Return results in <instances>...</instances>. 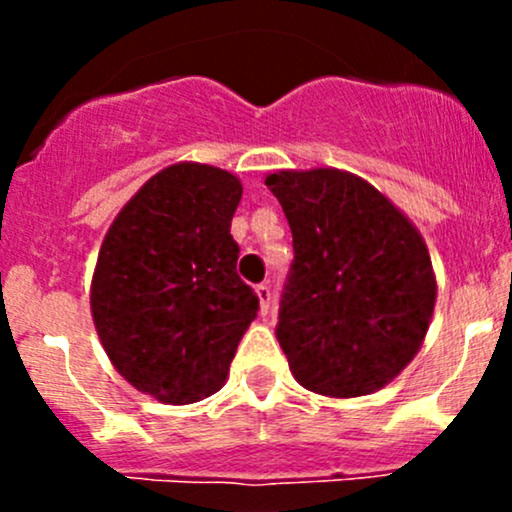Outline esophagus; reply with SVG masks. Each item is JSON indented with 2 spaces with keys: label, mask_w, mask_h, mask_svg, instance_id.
Listing matches in <instances>:
<instances>
[{
  "label": "esophagus",
  "mask_w": 512,
  "mask_h": 512,
  "mask_svg": "<svg viewBox=\"0 0 512 512\" xmlns=\"http://www.w3.org/2000/svg\"><path fill=\"white\" fill-rule=\"evenodd\" d=\"M255 294H257V299H260V312L267 314V309H270V299H272L270 285H265V282H262V285L255 287Z\"/></svg>",
  "instance_id": "34e87169"
}]
</instances>
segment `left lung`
Returning a JSON list of instances; mask_svg holds the SVG:
<instances>
[{
    "label": "left lung",
    "instance_id": "1",
    "mask_svg": "<svg viewBox=\"0 0 512 512\" xmlns=\"http://www.w3.org/2000/svg\"><path fill=\"white\" fill-rule=\"evenodd\" d=\"M292 230L277 342L309 391L352 399L421 349L436 302L426 242L366 180L334 168L265 178Z\"/></svg>",
    "mask_w": 512,
    "mask_h": 512
}]
</instances>
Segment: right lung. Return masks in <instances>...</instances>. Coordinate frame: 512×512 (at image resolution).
<instances>
[{
	"mask_svg": "<svg viewBox=\"0 0 512 512\" xmlns=\"http://www.w3.org/2000/svg\"><path fill=\"white\" fill-rule=\"evenodd\" d=\"M240 198L227 170L170 165L103 237L91 285L98 339L118 374L163 404L215 394L260 309L237 275L230 223Z\"/></svg>",
	"mask_w": 512,
	"mask_h": 512,
	"instance_id": "right-lung-1",
	"label": "right lung"
}]
</instances>
